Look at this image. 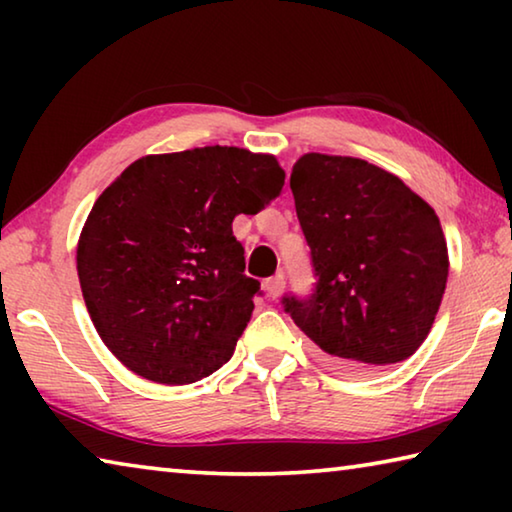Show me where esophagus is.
Returning a JSON list of instances; mask_svg holds the SVG:
<instances>
[{
  "label": "esophagus",
  "mask_w": 512,
  "mask_h": 512,
  "mask_svg": "<svg viewBox=\"0 0 512 512\" xmlns=\"http://www.w3.org/2000/svg\"><path fill=\"white\" fill-rule=\"evenodd\" d=\"M284 275H275V277H271V280L266 282V293H268V298H273V300H277L284 293Z\"/></svg>",
  "instance_id": "1"
}]
</instances>
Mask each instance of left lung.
<instances>
[{
	"mask_svg": "<svg viewBox=\"0 0 512 512\" xmlns=\"http://www.w3.org/2000/svg\"><path fill=\"white\" fill-rule=\"evenodd\" d=\"M291 192L318 284L284 298L327 359L375 375L409 359L431 332L449 275L433 207L395 173L350 155L305 153Z\"/></svg>",
	"mask_w": 512,
	"mask_h": 512,
	"instance_id": "obj_1",
	"label": "left lung"
}]
</instances>
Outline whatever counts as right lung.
I'll return each instance as SVG.
<instances>
[{"label":"right lung","instance_id":"obj_1","mask_svg":"<svg viewBox=\"0 0 512 512\" xmlns=\"http://www.w3.org/2000/svg\"><path fill=\"white\" fill-rule=\"evenodd\" d=\"M282 187L275 155L203 146L144 155L103 189L76 271L94 329L128 370L183 386L232 357L259 291L232 221Z\"/></svg>","mask_w":512,"mask_h":512}]
</instances>
